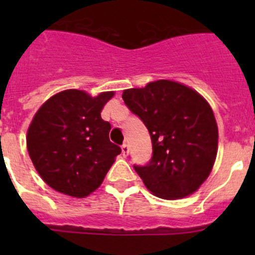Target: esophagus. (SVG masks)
<instances>
[{
    "mask_svg": "<svg viewBox=\"0 0 255 255\" xmlns=\"http://www.w3.org/2000/svg\"><path fill=\"white\" fill-rule=\"evenodd\" d=\"M121 152H123L124 157H126L128 153H129V145H128V144H124L123 147H121Z\"/></svg>",
    "mask_w": 255,
    "mask_h": 255,
    "instance_id": "esophagus-1",
    "label": "esophagus"
}]
</instances>
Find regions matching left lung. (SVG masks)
I'll use <instances>...</instances> for the list:
<instances>
[{
  "mask_svg": "<svg viewBox=\"0 0 255 255\" xmlns=\"http://www.w3.org/2000/svg\"><path fill=\"white\" fill-rule=\"evenodd\" d=\"M123 100L147 126L153 155L134 166L144 185L162 199L193 194L208 179L218 149V128L212 107L193 88L155 80L123 92Z\"/></svg>",
  "mask_w": 255,
  "mask_h": 255,
  "instance_id": "obj_1",
  "label": "left lung"
}]
</instances>
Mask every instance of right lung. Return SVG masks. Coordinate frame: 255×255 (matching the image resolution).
Segmentation results:
<instances>
[{
	"mask_svg": "<svg viewBox=\"0 0 255 255\" xmlns=\"http://www.w3.org/2000/svg\"><path fill=\"white\" fill-rule=\"evenodd\" d=\"M115 92L92 97L66 89L52 96L35 112L26 132L29 157L53 190L85 198L100 188L120 147L110 141L111 125L101 112Z\"/></svg>",
	"mask_w": 255,
	"mask_h": 255,
	"instance_id": "add662e5",
	"label": "right lung"
}]
</instances>
